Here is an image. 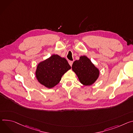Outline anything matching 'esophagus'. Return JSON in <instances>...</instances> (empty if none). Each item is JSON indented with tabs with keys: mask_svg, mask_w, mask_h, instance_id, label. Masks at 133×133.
Masks as SVG:
<instances>
[{
	"mask_svg": "<svg viewBox=\"0 0 133 133\" xmlns=\"http://www.w3.org/2000/svg\"><path fill=\"white\" fill-rule=\"evenodd\" d=\"M69 63L70 65L71 66L72 65V64H73V61H69Z\"/></svg>",
	"mask_w": 133,
	"mask_h": 133,
	"instance_id": "obj_1",
	"label": "esophagus"
}]
</instances>
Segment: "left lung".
Returning <instances> with one entry per match:
<instances>
[{
    "mask_svg": "<svg viewBox=\"0 0 133 133\" xmlns=\"http://www.w3.org/2000/svg\"><path fill=\"white\" fill-rule=\"evenodd\" d=\"M80 82L84 85H91L97 80L99 70L86 56H81L79 60L73 62L72 66Z\"/></svg>",
    "mask_w": 133,
    "mask_h": 133,
    "instance_id": "8db88e82",
    "label": "left lung"
}]
</instances>
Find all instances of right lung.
I'll list each match as a JSON object with an SVG mask.
<instances>
[{"mask_svg": "<svg viewBox=\"0 0 133 133\" xmlns=\"http://www.w3.org/2000/svg\"><path fill=\"white\" fill-rule=\"evenodd\" d=\"M71 69L67 60L53 54L37 65L35 72L38 81L48 88H52L61 81L64 73Z\"/></svg>", "mask_w": 133, "mask_h": 133, "instance_id": "add662e5", "label": "right lung"}]
</instances>
